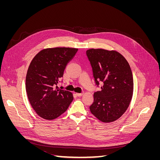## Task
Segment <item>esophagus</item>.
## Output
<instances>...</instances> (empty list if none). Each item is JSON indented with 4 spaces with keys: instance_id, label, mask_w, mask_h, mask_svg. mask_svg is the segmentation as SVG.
<instances>
[{
    "instance_id": "34e87169",
    "label": "esophagus",
    "mask_w": 160,
    "mask_h": 160,
    "mask_svg": "<svg viewBox=\"0 0 160 160\" xmlns=\"http://www.w3.org/2000/svg\"><path fill=\"white\" fill-rule=\"evenodd\" d=\"M76 95H77V96L80 97V96H81L82 95H83V93H76Z\"/></svg>"
}]
</instances>
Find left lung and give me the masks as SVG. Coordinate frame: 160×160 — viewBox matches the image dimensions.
Listing matches in <instances>:
<instances>
[{
	"mask_svg": "<svg viewBox=\"0 0 160 160\" xmlns=\"http://www.w3.org/2000/svg\"><path fill=\"white\" fill-rule=\"evenodd\" d=\"M86 54L95 85H103L101 91L94 93V101L89 107L91 112L101 122H114L125 112L132 101V69L125 57L115 51L91 49Z\"/></svg>",
	"mask_w": 160,
	"mask_h": 160,
	"instance_id": "8db88e82",
	"label": "left lung"
}]
</instances>
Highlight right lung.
Instances as JSON below:
<instances>
[{"instance_id": "add662e5", "label": "right lung", "mask_w": 160, "mask_h": 160, "mask_svg": "<svg viewBox=\"0 0 160 160\" xmlns=\"http://www.w3.org/2000/svg\"><path fill=\"white\" fill-rule=\"evenodd\" d=\"M77 51L75 48H49L38 52L32 60L26 76V91L32 108L41 118L56 119L73 99L72 93L59 89L57 84Z\"/></svg>"}]
</instances>
